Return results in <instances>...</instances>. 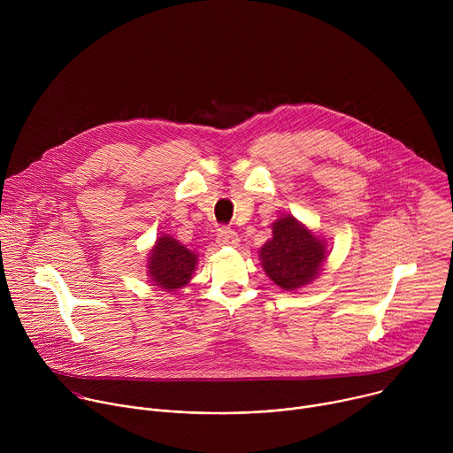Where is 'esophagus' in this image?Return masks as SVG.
I'll return each mask as SVG.
<instances>
[{"instance_id": "obj_1", "label": "esophagus", "mask_w": 453, "mask_h": 453, "mask_svg": "<svg viewBox=\"0 0 453 453\" xmlns=\"http://www.w3.org/2000/svg\"><path fill=\"white\" fill-rule=\"evenodd\" d=\"M240 238L233 229H220L219 236H217V243L219 245H238Z\"/></svg>"}]
</instances>
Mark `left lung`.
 Wrapping results in <instances>:
<instances>
[{"label": "left lung", "instance_id": "8db88e82", "mask_svg": "<svg viewBox=\"0 0 453 453\" xmlns=\"http://www.w3.org/2000/svg\"><path fill=\"white\" fill-rule=\"evenodd\" d=\"M326 245L292 215L273 224V238L260 249L267 276L283 290H296L313 281L326 262Z\"/></svg>", "mask_w": 453, "mask_h": 453}]
</instances>
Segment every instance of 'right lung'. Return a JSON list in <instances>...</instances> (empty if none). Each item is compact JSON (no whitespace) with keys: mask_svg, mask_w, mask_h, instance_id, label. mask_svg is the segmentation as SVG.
Returning a JSON list of instances; mask_svg holds the SVG:
<instances>
[{"mask_svg":"<svg viewBox=\"0 0 453 453\" xmlns=\"http://www.w3.org/2000/svg\"><path fill=\"white\" fill-rule=\"evenodd\" d=\"M197 265V254L180 245L175 238L165 234L156 240L154 249L149 257V278L156 287L175 292L182 288L191 280Z\"/></svg>","mask_w":453,"mask_h":453,"instance_id":"obj_1","label":"right lung"}]
</instances>
